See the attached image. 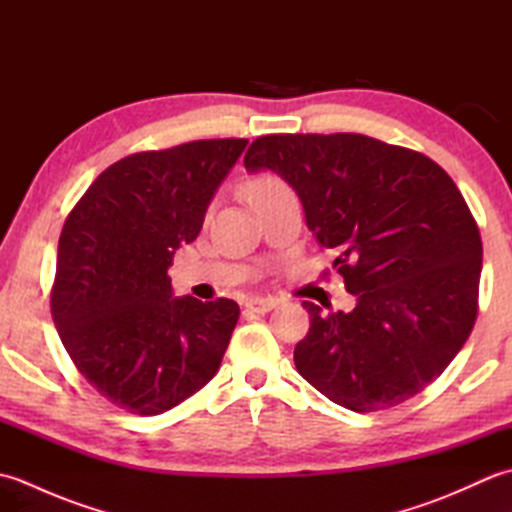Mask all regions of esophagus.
<instances>
[{"label": "esophagus", "instance_id": "obj_1", "mask_svg": "<svg viewBox=\"0 0 512 512\" xmlns=\"http://www.w3.org/2000/svg\"><path fill=\"white\" fill-rule=\"evenodd\" d=\"M277 299L275 297H250L246 299V308L253 310V312H268L277 306Z\"/></svg>", "mask_w": 512, "mask_h": 512}]
</instances>
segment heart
<instances>
[{
	"label": "heart",
	"instance_id": "1",
	"mask_svg": "<svg viewBox=\"0 0 512 512\" xmlns=\"http://www.w3.org/2000/svg\"><path fill=\"white\" fill-rule=\"evenodd\" d=\"M242 189L250 206H255L259 202H264L266 198H270V195H275L288 187L277 176H273V173H259V176L248 178Z\"/></svg>",
	"mask_w": 512,
	"mask_h": 512
}]
</instances>
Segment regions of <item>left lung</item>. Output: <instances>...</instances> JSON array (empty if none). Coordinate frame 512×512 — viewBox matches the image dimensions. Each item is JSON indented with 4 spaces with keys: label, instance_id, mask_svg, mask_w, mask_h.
<instances>
[{
    "label": "left lung",
    "instance_id": "8db88e82",
    "mask_svg": "<svg viewBox=\"0 0 512 512\" xmlns=\"http://www.w3.org/2000/svg\"><path fill=\"white\" fill-rule=\"evenodd\" d=\"M244 167L297 191L308 228L334 253L352 312L303 301L295 347L308 383L356 413L396 407L431 385L477 317L482 237L438 162L363 134H270Z\"/></svg>",
    "mask_w": 512,
    "mask_h": 512
}]
</instances>
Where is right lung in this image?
Segmentation results:
<instances>
[{
    "instance_id": "right-lung-1",
    "label": "right lung",
    "mask_w": 512,
    "mask_h": 512,
    "mask_svg": "<svg viewBox=\"0 0 512 512\" xmlns=\"http://www.w3.org/2000/svg\"><path fill=\"white\" fill-rule=\"evenodd\" d=\"M246 145L193 140L127 156L90 184L63 224L52 319L76 369L116 407L158 416L222 363L239 306L173 297L169 266L198 237Z\"/></svg>"
}]
</instances>
